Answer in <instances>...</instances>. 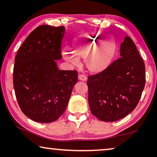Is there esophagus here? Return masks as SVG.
Returning <instances> with one entry per match:
<instances>
[{
	"label": "esophagus",
	"instance_id": "obj_1",
	"mask_svg": "<svg viewBox=\"0 0 157 157\" xmlns=\"http://www.w3.org/2000/svg\"><path fill=\"white\" fill-rule=\"evenodd\" d=\"M78 79L81 81H86L87 78H86V75H83V74H79V76H78Z\"/></svg>",
	"mask_w": 157,
	"mask_h": 157
}]
</instances>
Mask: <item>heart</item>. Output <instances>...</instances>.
<instances>
[{
	"label": "heart",
	"instance_id": "heart-1",
	"mask_svg": "<svg viewBox=\"0 0 157 157\" xmlns=\"http://www.w3.org/2000/svg\"><path fill=\"white\" fill-rule=\"evenodd\" d=\"M117 51V44L112 37L105 34L87 33L74 39L71 52L79 58H84V64L91 73H100L107 70L112 63ZM67 54V53H65ZM67 59L73 63L75 57L66 55Z\"/></svg>",
	"mask_w": 157,
	"mask_h": 157
}]
</instances>
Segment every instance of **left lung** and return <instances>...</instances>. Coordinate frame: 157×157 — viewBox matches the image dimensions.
Instances as JSON below:
<instances>
[{"label":"left lung","instance_id":"obj_1","mask_svg":"<svg viewBox=\"0 0 157 157\" xmlns=\"http://www.w3.org/2000/svg\"><path fill=\"white\" fill-rule=\"evenodd\" d=\"M120 55L107 70L89 76L86 82L90 109L102 121H116L128 115L144 89L145 63L129 36L121 43Z\"/></svg>","mask_w":157,"mask_h":157}]
</instances>
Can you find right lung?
Masks as SVG:
<instances>
[{"mask_svg": "<svg viewBox=\"0 0 157 157\" xmlns=\"http://www.w3.org/2000/svg\"><path fill=\"white\" fill-rule=\"evenodd\" d=\"M64 34L63 26H39L16 55L13 84L18 104L38 123H52L62 115L78 82L76 71H60L57 66Z\"/></svg>", "mask_w": 157, "mask_h": 157, "instance_id": "obj_1", "label": "right lung"}]
</instances>
